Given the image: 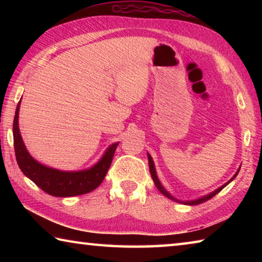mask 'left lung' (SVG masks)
Masks as SVG:
<instances>
[{
    "instance_id": "obj_1",
    "label": "left lung",
    "mask_w": 262,
    "mask_h": 262,
    "mask_svg": "<svg viewBox=\"0 0 262 262\" xmlns=\"http://www.w3.org/2000/svg\"><path fill=\"white\" fill-rule=\"evenodd\" d=\"M148 161H149V170H150V174H151V178H152V180H154V183H155V185H156V187L158 188V190L159 192H161L163 195H165L166 198H168V199H171V200H173V201H176V202H180V203H184V205H189V206H195V205H200V203H203V202H206V201H208V200H210V199L212 198V196H215V195L217 194V193H220L222 189H223L225 186H227L228 184H230L231 183V181L236 178L237 177V174H238V172H239V170H241V167H239V170L237 171V173L234 174L231 179H230L227 184H224L223 186H221L220 188H217L216 190H214V192H211L210 194H208V195H205V196H202V198H200V199H196V200H192V201H180V200H178V199H176L174 196H172V195L167 192V190L163 187V185L161 184V181L158 180V177H157V173H156V168H155V164H154V161H152V157L150 156V155L148 154Z\"/></svg>"
}]
</instances>
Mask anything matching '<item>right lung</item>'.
Returning <instances> with one entry per match:
<instances>
[{"label": "right lung", "instance_id": "obj_1", "mask_svg": "<svg viewBox=\"0 0 262 262\" xmlns=\"http://www.w3.org/2000/svg\"><path fill=\"white\" fill-rule=\"evenodd\" d=\"M20 101L17 105L14 126V147L16 159L21 172L40 187L43 192L59 198L76 196L96 189L104 180L112 163L113 155L119 143H113L106 150L104 156L94 166L83 171H60L42 165L31 156L21 139L18 127Z\"/></svg>", "mask_w": 262, "mask_h": 262}]
</instances>
